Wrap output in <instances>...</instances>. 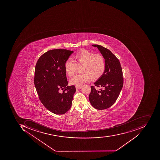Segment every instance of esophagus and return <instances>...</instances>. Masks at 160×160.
Returning a JSON list of instances; mask_svg holds the SVG:
<instances>
[{
  "mask_svg": "<svg viewBox=\"0 0 160 160\" xmlns=\"http://www.w3.org/2000/svg\"><path fill=\"white\" fill-rule=\"evenodd\" d=\"M82 86H76L75 87V88H76V89H79L81 88Z\"/></svg>",
  "mask_w": 160,
  "mask_h": 160,
  "instance_id": "obj_1",
  "label": "esophagus"
}]
</instances>
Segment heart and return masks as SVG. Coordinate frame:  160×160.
Returning <instances> with one entry per match:
<instances>
[{
	"label": "heart",
	"instance_id": "b5f03b06",
	"mask_svg": "<svg viewBox=\"0 0 160 160\" xmlns=\"http://www.w3.org/2000/svg\"><path fill=\"white\" fill-rule=\"evenodd\" d=\"M73 60L68 59L64 64L68 76H72L80 67V74L75 75L70 80V83L76 86H81L92 79H97L104 73L106 62L103 57L100 54L93 53L87 50H82L73 57Z\"/></svg>",
	"mask_w": 160,
	"mask_h": 160
}]
</instances>
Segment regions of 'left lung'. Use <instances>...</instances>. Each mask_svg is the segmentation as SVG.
Instances as JSON below:
<instances>
[{"label": "left lung", "instance_id": "obj_1", "mask_svg": "<svg viewBox=\"0 0 160 160\" xmlns=\"http://www.w3.org/2000/svg\"><path fill=\"white\" fill-rule=\"evenodd\" d=\"M98 48L106 62L104 73L91 86L89 99L92 106L98 110H105L112 106L119 97L123 84L122 69L119 60L109 49L98 45ZM95 86L99 87V90Z\"/></svg>", "mask_w": 160, "mask_h": 160}]
</instances>
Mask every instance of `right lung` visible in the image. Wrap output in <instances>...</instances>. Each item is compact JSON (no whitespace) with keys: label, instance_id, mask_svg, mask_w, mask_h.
Returning a JSON list of instances; mask_svg holds the SVG:
<instances>
[{"label":"right lung","instance_id":"add662e5","mask_svg":"<svg viewBox=\"0 0 160 160\" xmlns=\"http://www.w3.org/2000/svg\"><path fill=\"white\" fill-rule=\"evenodd\" d=\"M73 52L64 49L48 50L36 64L34 84L39 98L46 109L56 114H64L70 110L76 91L75 86H67L64 67Z\"/></svg>","mask_w":160,"mask_h":160}]
</instances>
